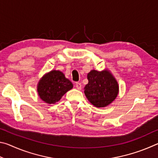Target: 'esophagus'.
<instances>
[{"label": "esophagus", "mask_w": 158, "mask_h": 158, "mask_svg": "<svg viewBox=\"0 0 158 158\" xmlns=\"http://www.w3.org/2000/svg\"><path fill=\"white\" fill-rule=\"evenodd\" d=\"M75 86H76V88H77V89H78V90H81V83L76 82Z\"/></svg>", "instance_id": "obj_1"}]
</instances>
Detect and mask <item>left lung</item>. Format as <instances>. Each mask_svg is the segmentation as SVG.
<instances>
[{
    "instance_id": "1",
    "label": "left lung",
    "mask_w": 158,
    "mask_h": 158,
    "mask_svg": "<svg viewBox=\"0 0 158 158\" xmlns=\"http://www.w3.org/2000/svg\"><path fill=\"white\" fill-rule=\"evenodd\" d=\"M89 83L84 88V93L90 103L96 107L109 105L118 93V83L107 70H92L87 75Z\"/></svg>"
}]
</instances>
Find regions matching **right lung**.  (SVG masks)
<instances>
[{
  "label": "right lung",
  "mask_w": 158,
  "mask_h": 158,
  "mask_svg": "<svg viewBox=\"0 0 158 158\" xmlns=\"http://www.w3.org/2000/svg\"><path fill=\"white\" fill-rule=\"evenodd\" d=\"M73 85L66 79L63 73L53 70L42 77L37 86V92L42 100L48 104L59 101L66 92L73 89Z\"/></svg>",
  "instance_id": "obj_1"
}]
</instances>
